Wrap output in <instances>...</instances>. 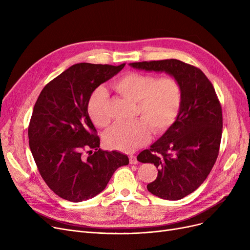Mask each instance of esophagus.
Segmentation results:
<instances>
[{
  "label": "esophagus",
  "instance_id": "esophagus-1",
  "mask_svg": "<svg viewBox=\"0 0 250 250\" xmlns=\"http://www.w3.org/2000/svg\"><path fill=\"white\" fill-rule=\"evenodd\" d=\"M129 163L130 164H137L138 163V159H137V156H135V155H130L129 157Z\"/></svg>",
  "mask_w": 250,
  "mask_h": 250
}]
</instances>
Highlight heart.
Here are the masks:
<instances>
[{
    "label": "heart",
    "mask_w": 250,
    "mask_h": 250,
    "mask_svg": "<svg viewBox=\"0 0 250 250\" xmlns=\"http://www.w3.org/2000/svg\"><path fill=\"white\" fill-rule=\"evenodd\" d=\"M112 86L117 93L135 102V116L140 118L132 124L114 125L105 136L108 147L133 152L149 141L150 128L154 134H160L176 120L182 98L181 85L176 78L129 72L118 78ZM107 102L108 93L104 88L92 92L87 110L97 126L109 125Z\"/></svg>",
    "instance_id": "b5f03b06"
}]
</instances>
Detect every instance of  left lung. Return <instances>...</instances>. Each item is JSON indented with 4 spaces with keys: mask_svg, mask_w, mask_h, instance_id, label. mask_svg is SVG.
Returning <instances> with one entry per match:
<instances>
[{
    "mask_svg": "<svg viewBox=\"0 0 250 250\" xmlns=\"http://www.w3.org/2000/svg\"><path fill=\"white\" fill-rule=\"evenodd\" d=\"M129 65L166 72L181 85L176 121L150 149L138 155L140 162L153 163L158 168V175L147 186L148 190L163 200H180L202 185L218 158L223 127L221 103L211 81L194 65L175 59Z\"/></svg>",
    "mask_w": 250,
    "mask_h": 250,
    "instance_id": "1",
    "label": "left lung"
}]
</instances>
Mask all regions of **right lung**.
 <instances>
[{
    "instance_id": "obj_1",
    "label": "right lung",
    "mask_w": 250,
    "mask_h": 250,
    "mask_svg": "<svg viewBox=\"0 0 250 250\" xmlns=\"http://www.w3.org/2000/svg\"><path fill=\"white\" fill-rule=\"evenodd\" d=\"M125 65L76 63L47 83L35 102L29 147L42 179L63 200L79 203L93 198L118 167L128 164L126 155L99 148L87 110L92 92Z\"/></svg>"
}]
</instances>
